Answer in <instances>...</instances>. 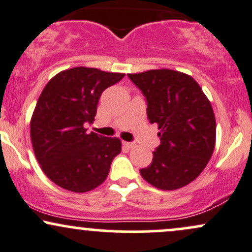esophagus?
Wrapping results in <instances>:
<instances>
[{
  "instance_id": "esophagus-1",
  "label": "esophagus",
  "mask_w": 252,
  "mask_h": 252,
  "mask_svg": "<svg viewBox=\"0 0 252 252\" xmlns=\"http://www.w3.org/2000/svg\"><path fill=\"white\" fill-rule=\"evenodd\" d=\"M123 144L126 147V148H129V149L134 148V147L136 146V144H135L134 142H123Z\"/></svg>"
}]
</instances>
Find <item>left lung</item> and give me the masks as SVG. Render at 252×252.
I'll return each instance as SVG.
<instances>
[{
  "instance_id": "1",
  "label": "left lung",
  "mask_w": 252,
  "mask_h": 252,
  "mask_svg": "<svg viewBox=\"0 0 252 252\" xmlns=\"http://www.w3.org/2000/svg\"><path fill=\"white\" fill-rule=\"evenodd\" d=\"M128 76L146 97L149 122L160 129L161 144L141 175L158 189H181L200 175L215 150L216 118L209 98L192 77L179 71Z\"/></svg>"
}]
</instances>
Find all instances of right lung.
Instances as JSON below:
<instances>
[{
    "label": "right lung",
    "instance_id": "add662e5",
    "mask_svg": "<svg viewBox=\"0 0 252 252\" xmlns=\"http://www.w3.org/2000/svg\"><path fill=\"white\" fill-rule=\"evenodd\" d=\"M124 76L79 66L58 73L42 90L31 120V140L42 172L62 189L84 193L105 181L122 143L88 134L84 124L94 121L104 90Z\"/></svg>",
    "mask_w": 252,
    "mask_h": 252
}]
</instances>
